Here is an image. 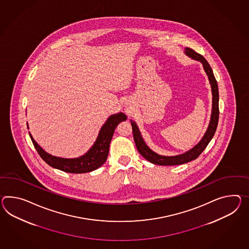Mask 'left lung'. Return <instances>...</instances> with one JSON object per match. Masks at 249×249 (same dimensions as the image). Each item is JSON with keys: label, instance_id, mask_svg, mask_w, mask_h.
<instances>
[{"label": "left lung", "instance_id": "8db88e82", "mask_svg": "<svg viewBox=\"0 0 249 249\" xmlns=\"http://www.w3.org/2000/svg\"><path fill=\"white\" fill-rule=\"evenodd\" d=\"M184 53L192 59L200 62L202 64L203 69L208 76V79H209L210 85L212 87V93H213V108H212L211 121L209 123L206 132L204 133L203 137L201 138V140L199 141L198 144H196L193 148H191L190 150L183 153V154L173 156V157H167V156L159 155L158 153L150 149L146 145V142L143 140L137 123L132 120H130L136 146L140 152V155L143 158H146V160L149 161L152 164H158V165H177V164H185V163L193 161L194 159L198 158L202 151L206 148V146L213 139L214 134L216 132V129H217L218 114H219V111H218V84H217V81L215 79V76L213 74V69L209 65V63L207 62L206 59L202 55L196 53L194 49L185 48Z\"/></svg>", "mask_w": 249, "mask_h": 249}]
</instances>
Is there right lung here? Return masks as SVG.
<instances>
[{
    "label": "right lung",
    "instance_id": "1",
    "mask_svg": "<svg viewBox=\"0 0 249 249\" xmlns=\"http://www.w3.org/2000/svg\"><path fill=\"white\" fill-rule=\"evenodd\" d=\"M127 120V116L123 112H119L109 116L107 121L101 127L97 139L91 148L83 156L74 158H65L55 157L45 151L33 139L31 132V141L36 151L47 164L55 169L61 170L71 174H85L101 167L107 160L109 154V143L112 139L116 127L122 122ZM29 128V125L27 123Z\"/></svg>",
    "mask_w": 249,
    "mask_h": 249
}]
</instances>
